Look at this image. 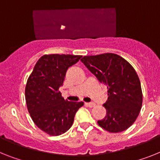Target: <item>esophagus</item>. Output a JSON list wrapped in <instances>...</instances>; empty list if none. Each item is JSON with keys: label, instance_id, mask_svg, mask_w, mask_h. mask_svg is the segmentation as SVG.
Instances as JSON below:
<instances>
[{"label": "esophagus", "instance_id": "obj_1", "mask_svg": "<svg viewBox=\"0 0 160 160\" xmlns=\"http://www.w3.org/2000/svg\"><path fill=\"white\" fill-rule=\"evenodd\" d=\"M85 104H86V105L88 106V107H95V103L94 102H86Z\"/></svg>", "mask_w": 160, "mask_h": 160}]
</instances>
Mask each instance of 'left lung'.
Wrapping results in <instances>:
<instances>
[{"label":"left lung","mask_w":160,"mask_h":160,"mask_svg":"<svg viewBox=\"0 0 160 160\" xmlns=\"http://www.w3.org/2000/svg\"><path fill=\"white\" fill-rule=\"evenodd\" d=\"M80 61L107 88L108 98L103 104L107 115L98 121V125L110 132L129 128L142 105L140 80L132 65L111 53L84 56Z\"/></svg>","instance_id":"obj_1"}]
</instances>
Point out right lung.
Listing matches in <instances>:
<instances>
[{
	"instance_id": "right-lung-1",
	"label": "right lung",
	"mask_w": 160,
	"mask_h": 160,
	"mask_svg": "<svg viewBox=\"0 0 160 160\" xmlns=\"http://www.w3.org/2000/svg\"><path fill=\"white\" fill-rule=\"evenodd\" d=\"M80 55H44L37 61L27 81L25 98L35 124L51 136H58L72 127L74 117L83 102H68L62 97L66 72Z\"/></svg>"
}]
</instances>
